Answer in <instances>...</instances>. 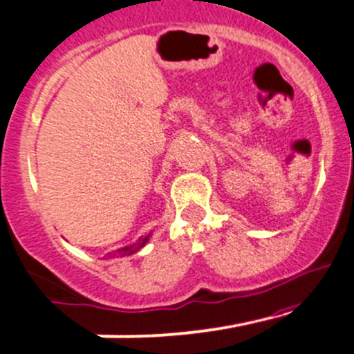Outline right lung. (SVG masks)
Returning a JSON list of instances; mask_svg holds the SVG:
<instances>
[{
    "label": "right lung",
    "mask_w": 354,
    "mask_h": 354,
    "mask_svg": "<svg viewBox=\"0 0 354 354\" xmlns=\"http://www.w3.org/2000/svg\"><path fill=\"white\" fill-rule=\"evenodd\" d=\"M151 234H147V236L140 237V239L136 241L134 244H129V246H124V248H118L117 252H113V257H129V255H134V253H138L141 250V248L145 246V244L148 243V239H150Z\"/></svg>",
    "instance_id": "right-lung-1"
}]
</instances>
